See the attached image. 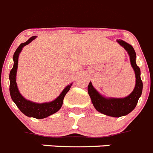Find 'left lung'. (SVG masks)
<instances>
[{"label":"left lung","instance_id":"left-lung-1","mask_svg":"<svg viewBox=\"0 0 153 153\" xmlns=\"http://www.w3.org/2000/svg\"><path fill=\"white\" fill-rule=\"evenodd\" d=\"M117 42L123 47L128 52L130 57V62L134 71L136 84L132 92L123 98L105 97L100 94L93 87L91 81L88 87V94L91 99L94 108L100 113L111 117L118 118L125 116L132 112L137 104L143 91V82L140 78V69L136 63V53L131 44L122 40H117Z\"/></svg>","mask_w":153,"mask_h":153}]
</instances>
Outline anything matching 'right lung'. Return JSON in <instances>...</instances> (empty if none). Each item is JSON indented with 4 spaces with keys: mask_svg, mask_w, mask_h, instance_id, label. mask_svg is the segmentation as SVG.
Wrapping results in <instances>:
<instances>
[{
    "mask_svg": "<svg viewBox=\"0 0 153 153\" xmlns=\"http://www.w3.org/2000/svg\"><path fill=\"white\" fill-rule=\"evenodd\" d=\"M36 38V36H32L26 42L22 43L18 47L16 51L13 54V66L10 72V94L12 98L13 101L15 102L19 110L28 117H32V118L41 119V118H47L53 114L56 113L60 109L63 102V99L65 97V94L68 92L70 88L72 85V83L67 85L63 91L61 92L59 97L56 98L54 100L51 102H43V103H38V102H32L28 100L25 99L22 94H20L16 84V72L18 68V59L19 53L22 51V48L31 43V41Z\"/></svg>",
    "mask_w": 153,
    "mask_h": 153,
    "instance_id": "add662e5",
    "label": "right lung"
}]
</instances>
